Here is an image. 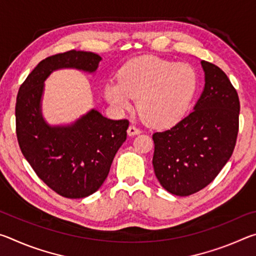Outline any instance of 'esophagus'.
<instances>
[{
  "label": "esophagus",
  "instance_id": "esophagus-1",
  "mask_svg": "<svg viewBox=\"0 0 256 256\" xmlns=\"http://www.w3.org/2000/svg\"><path fill=\"white\" fill-rule=\"evenodd\" d=\"M141 133V130L138 128L134 126V125H130L128 128V134L130 136H138V134Z\"/></svg>",
  "mask_w": 256,
  "mask_h": 256
}]
</instances>
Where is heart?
<instances>
[{"label":"heart","instance_id":"b5f03b06","mask_svg":"<svg viewBox=\"0 0 256 256\" xmlns=\"http://www.w3.org/2000/svg\"><path fill=\"white\" fill-rule=\"evenodd\" d=\"M196 89L198 74L190 64L142 56L120 68L118 82H107L104 96L118 110H126L136 99L142 120L164 128L184 118Z\"/></svg>","mask_w":256,"mask_h":256}]
</instances>
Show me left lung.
<instances>
[{"label": "left lung", "instance_id": "1", "mask_svg": "<svg viewBox=\"0 0 256 256\" xmlns=\"http://www.w3.org/2000/svg\"><path fill=\"white\" fill-rule=\"evenodd\" d=\"M204 88L193 112L152 138V164L164 190L188 196L204 188L232 157L238 134L240 99L222 68L201 60Z\"/></svg>", "mask_w": 256, "mask_h": 256}]
</instances>
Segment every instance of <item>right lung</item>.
Masks as SVG:
<instances>
[{"label": "right lung", "instance_id": "right-lung-1", "mask_svg": "<svg viewBox=\"0 0 256 256\" xmlns=\"http://www.w3.org/2000/svg\"><path fill=\"white\" fill-rule=\"evenodd\" d=\"M100 60L99 55L82 50L50 56L27 76L16 97V126L21 152L38 177L64 198H82L100 188L126 140L128 120L104 118L92 108L71 124L50 125L42 112L44 82L60 68L94 73Z\"/></svg>", "mask_w": 256, "mask_h": 256}]
</instances>
